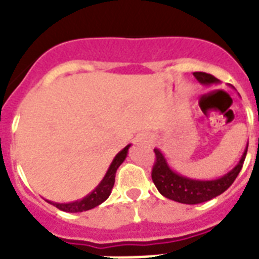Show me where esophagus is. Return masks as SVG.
Returning a JSON list of instances; mask_svg holds the SVG:
<instances>
[{
    "label": "esophagus",
    "instance_id": "34e87169",
    "mask_svg": "<svg viewBox=\"0 0 259 259\" xmlns=\"http://www.w3.org/2000/svg\"><path fill=\"white\" fill-rule=\"evenodd\" d=\"M136 142L137 144H145V145H150L153 142V136L149 133H141L136 137Z\"/></svg>",
    "mask_w": 259,
    "mask_h": 259
}]
</instances>
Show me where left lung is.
<instances>
[{"instance_id": "obj_1", "label": "left lung", "mask_w": 259, "mask_h": 259, "mask_svg": "<svg viewBox=\"0 0 259 259\" xmlns=\"http://www.w3.org/2000/svg\"><path fill=\"white\" fill-rule=\"evenodd\" d=\"M193 76L201 83L203 86H212L218 84L219 79L205 72H193ZM247 146L242 154L241 160L233 169L223 175V176L212 179V180H200V179H192V177L183 176L176 170L172 169L166 161L165 156L158 148H154L156 153V161H154L153 169H152V180H153L156 188L162 196L170 200L179 201L183 204H199L208 201L213 197L219 196L226 189L230 188L234 180L237 179L242 169V165L245 162Z\"/></svg>"}]
</instances>
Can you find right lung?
<instances>
[{
    "instance_id": "right-lung-1",
    "label": "right lung",
    "mask_w": 259,
    "mask_h": 259,
    "mask_svg": "<svg viewBox=\"0 0 259 259\" xmlns=\"http://www.w3.org/2000/svg\"><path fill=\"white\" fill-rule=\"evenodd\" d=\"M132 144H129L127 146H125L123 149L117 153V156L114 157V160L110 164L109 169L106 172L105 177L102 179L101 183L95 187L94 191L84 196L80 200L70 201V203H56V201L47 200L48 203H51L52 205H55L56 208L62 209V211H66V212H83V211H89V209L95 208L97 205L102 204L103 201L110 196L111 193V189L114 187V183H115V173L117 169L119 168L122 162L125 161V158L127 157V153H129V149Z\"/></svg>"
}]
</instances>
